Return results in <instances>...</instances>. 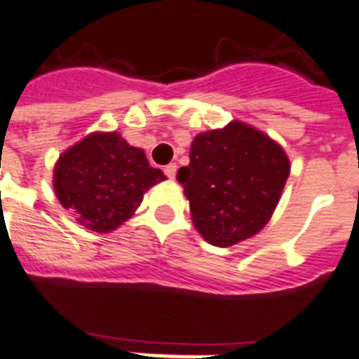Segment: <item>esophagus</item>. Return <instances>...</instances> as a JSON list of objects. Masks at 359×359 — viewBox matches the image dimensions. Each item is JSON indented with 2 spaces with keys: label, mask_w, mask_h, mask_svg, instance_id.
I'll list each match as a JSON object with an SVG mask.
<instances>
[{
  "label": "esophagus",
  "mask_w": 359,
  "mask_h": 359,
  "mask_svg": "<svg viewBox=\"0 0 359 359\" xmlns=\"http://www.w3.org/2000/svg\"><path fill=\"white\" fill-rule=\"evenodd\" d=\"M176 170H177L176 163H170V165H167V167L163 168V172L167 174V177H170V180H174V177H176Z\"/></svg>",
  "instance_id": "obj_1"
}]
</instances>
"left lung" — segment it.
I'll list each match as a JSON object with an SVG mask.
<instances>
[{"label": "left lung", "mask_w": 359, "mask_h": 359, "mask_svg": "<svg viewBox=\"0 0 359 359\" xmlns=\"http://www.w3.org/2000/svg\"><path fill=\"white\" fill-rule=\"evenodd\" d=\"M288 176L283 147L250 124L233 121L198 133L191 163L176 177L200 235L209 244L229 248L268 224Z\"/></svg>", "instance_id": "8db88e82"}]
</instances>
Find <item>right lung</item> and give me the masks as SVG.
Segmentation results:
<instances>
[{"label": "right lung", "mask_w": 359, "mask_h": 359, "mask_svg": "<svg viewBox=\"0 0 359 359\" xmlns=\"http://www.w3.org/2000/svg\"><path fill=\"white\" fill-rule=\"evenodd\" d=\"M165 174L150 167L141 148L117 132H95L62 154L55 165L56 198L79 224L109 233L135 212L144 192Z\"/></svg>", "instance_id": "obj_1"}]
</instances>
